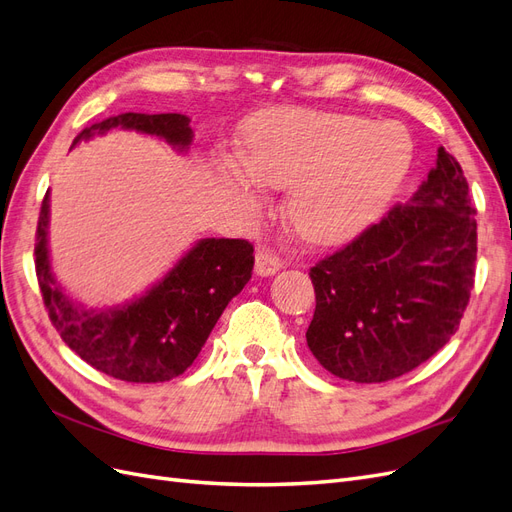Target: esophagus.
Instances as JSON below:
<instances>
[{"mask_svg": "<svg viewBox=\"0 0 512 512\" xmlns=\"http://www.w3.org/2000/svg\"><path fill=\"white\" fill-rule=\"evenodd\" d=\"M284 267L282 258L273 254L271 250H265V247H258L256 250V273L258 275H275Z\"/></svg>", "mask_w": 512, "mask_h": 512, "instance_id": "obj_1", "label": "esophagus"}]
</instances>
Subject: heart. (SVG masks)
<instances>
[{
    "label": "heart",
    "instance_id": "b5f03b06",
    "mask_svg": "<svg viewBox=\"0 0 512 512\" xmlns=\"http://www.w3.org/2000/svg\"><path fill=\"white\" fill-rule=\"evenodd\" d=\"M363 117L290 108L262 119L245 151L258 183L286 188V218L309 243L331 245L376 218L410 164L408 138Z\"/></svg>",
    "mask_w": 512,
    "mask_h": 512
}]
</instances>
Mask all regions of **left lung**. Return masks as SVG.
I'll return each mask as SVG.
<instances>
[{"mask_svg":"<svg viewBox=\"0 0 512 512\" xmlns=\"http://www.w3.org/2000/svg\"><path fill=\"white\" fill-rule=\"evenodd\" d=\"M468 192L459 162L440 147L408 205H395L309 271L316 312L307 346L333 376L395 380L455 335L474 286L476 209Z\"/></svg>","mask_w":512,"mask_h":512,"instance_id":"left-lung-1","label":"left lung"}]
</instances>
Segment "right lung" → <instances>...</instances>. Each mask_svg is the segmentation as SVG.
I'll return each instance as SVG.
<instances>
[{
    "instance_id": "obj_1",
    "label": "right lung",
    "mask_w": 512,
    "mask_h": 512,
    "mask_svg": "<svg viewBox=\"0 0 512 512\" xmlns=\"http://www.w3.org/2000/svg\"><path fill=\"white\" fill-rule=\"evenodd\" d=\"M113 128L160 136L185 151L190 119L179 113H121L85 128L74 138ZM49 192L36 230V275L53 327L91 367L126 382H166L181 376L203 350L232 297L250 282L254 245L245 239H200L143 297L108 309H87L66 297L49 258Z\"/></svg>"
}]
</instances>
